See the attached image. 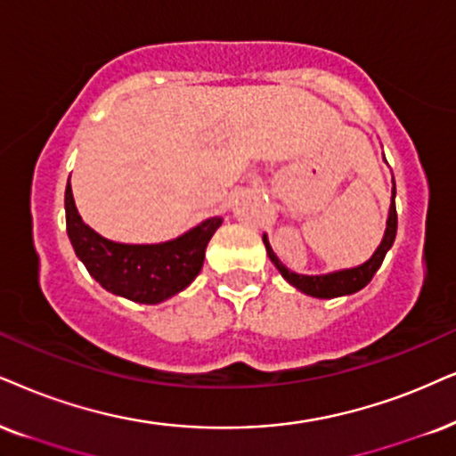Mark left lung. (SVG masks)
Segmentation results:
<instances>
[{
	"instance_id": "1",
	"label": "left lung",
	"mask_w": 456,
	"mask_h": 456,
	"mask_svg": "<svg viewBox=\"0 0 456 456\" xmlns=\"http://www.w3.org/2000/svg\"><path fill=\"white\" fill-rule=\"evenodd\" d=\"M394 187H391V204H389V215H387V227H385L383 240L379 244L374 255L368 258L366 263L357 265V267H349V269H338V271H330V273H322V275H303V273H295L281 265L278 255L273 252V248L269 246L267 235H263L265 248H267V255L271 258V263L278 267L288 284L295 286L297 290H301L303 295L315 297V298H337V297H347L354 295V292L362 290L368 281L372 280V275L377 273V269L381 267L385 255L391 246H394L395 240V232H397V215H395V181Z\"/></svg>"
}]
</instances>
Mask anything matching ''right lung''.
Here are the masks:
<instances>
[{
    "label": "right lung",
    "instance_id": "obj_1",
    "mask_svg": "<svg viewBox=\"0 0 456 456\" xmlns=\"http://www.w3.org/2000/svg\"><path fill=\"white\" fill-rule=\"evenodd\" d=\"M67 235L79 261L105 290L134 303L158 305L198 278L206 246L223 218L212 216L187 233L159 244H122L88 227L75 208L71 185L65 191Z\"/></svg>",
    "mask_w": 456,
    "mask_h": 456
}]
</instances>
